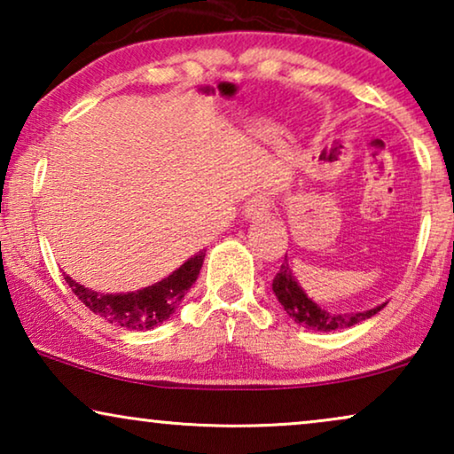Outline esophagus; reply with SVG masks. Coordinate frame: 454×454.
Listing matches in <instances>:
<instances>
[{"label": "esophagus", "instance_id": "obj_1", "mask_svg": "<svg viewBox=\"0 0 454 454\" xmlns=\"http://www.w3.org/2000/svg\"><path fill=\"white\" fill-rule=\"evenodd\" d=\"M270 215V200L266 196H254L252 200H247L246 204V216L247 219L260 221L264 216Z\"/></svg>", "mask_w": 454, "mask_h": 454}]
</instances>
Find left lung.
<instances>
[{"label":"left lung","mask_w":454,"mask_h":454,"mask_svg":"<svg viewBox=\"0 0 454 454\" xmlns=\"http://www.w3.org/2000/svg\"><path fill=\"white\" fill-rule=\"evenodd\" d=\"M272 291H275L277 300L285 308V312L289 314V318H294L297 325L312 328V331H340V328H349L359 325L362 320H368L372 316L380 312L387 306H376L365 312H351V314H337V312H326L325 308H320L318 303H314L309 297L303 294L300 283L295 281L294 270L289 269L287 256H285L281 269H278L275 281H272Z\"/></svg>","instance_id":"obj_1"}]
</instances>
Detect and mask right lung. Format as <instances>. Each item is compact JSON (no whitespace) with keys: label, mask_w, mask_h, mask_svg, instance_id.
I'll return each instance as SVG.
<instances>
[{"label":"right lung","mask_w":454,"mask_h":454,"mask_svg":"<svg viewBox=\"0 0 454 454\" xmlns=\"http://www.w3.org/2000/svg\"><path fill=\"white\" fill-rule=\"evenodd\" d=\"M204 256H207V250L198 252L163 281L140 291H132V294H97V291L72 281L67 275L66 283L90 312L101 316L109 325L132 328V331H151V328L163 325L176 312L179 301L184 300V295L200 275Z\"/></svg>","instance_id":"obj_1"}]
</instances>
